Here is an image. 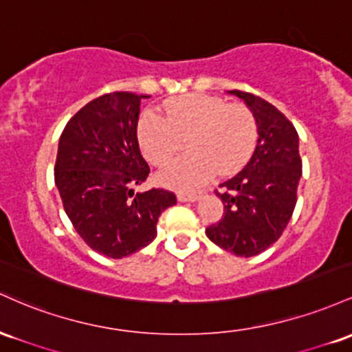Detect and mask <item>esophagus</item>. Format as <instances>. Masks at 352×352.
I'll use <instances>...</instances> for the list:
<instances>
[{"instance_id":"obj_1","label":"esophagus","mask_w":352,"mask_h":352,"mask_svg":"<svg viewBox=\"0 0 352 352\" xmlns=\"http://www.w3.org/2000/svg\"><path fill=\"white\" fill-rule=\"evenodd\" d=\"M176 197L181 203H195V201L199 199L201 195H196V192H177Z\"/></svg>"}]
</instances>
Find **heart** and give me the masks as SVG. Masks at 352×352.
Wrapping results in <instances>:
<instances>
[{"instance_id": "heart-1", "label": "heart", "mask_w": 352, "mask_h": 352, "mask_svg": "<svg viewBox=\"0 0 352 352\" xmlns=\"http://www.w3.org/2000/svg\"><path fill=\"white\" fill-rule=\"evenodd\" d=\"M163 114L144 111L138 121V141L146 160L163 166L188 140L191 155L169 163L157 173L163 186L189 191L204 184L218 169L231 175L254 151L258 128L252 113L223 98L192 93L169 100Z\"/></svg>"}]
</instances>
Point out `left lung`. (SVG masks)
<instances>
[{"label": "left lung", "instance_id": "8db88e82", "mask_svg": "<svg viewBox=\"0 0 352 352\" xmlns=\"http://www.w3.org/2000/svg\"><path fill=\"white\" fill-rule=\"evenodd\" d=\"M250 108L258 126V144L248 164L219 184L224 214L206 228L223 250L251 258L281 238L296 206L302 175L299 136L278 108L244 91H228Z\"/></svg>", "mask_w": 352, "mask_h": 352}]
</instances>
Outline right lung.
Returning a JSON list of instances; mask_svg holds the SVG:
<instances>
[{
	"label": "right lung",
	"mask_w": 352,
	"mask_h": 352,
	"mask_svg": "<svg viewBox=\"0 0 352 352\" xmlns=\"http://www.w3.org/2000/svg\"><path fill=\"white\" fill-rule=\"evenodd\" d=\"M144 98L120 91L89 101L58 144L54 183L66 214L91 250L113 259L148 246L161 212L176 204L164 189H133L149 175L138 143Z\"/></svg>",
	"instance_id": "add662e5"
}]
</instances>
